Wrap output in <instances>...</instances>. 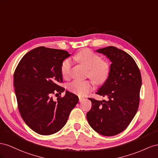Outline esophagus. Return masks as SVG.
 Instances as JSON below:
<instances>
[{"instance_id": "1", "label": "esophagus", "mask_w": 158, "mask_h": 158, "mask_svg": "<svg viewBox=\"0 0 158 158\" xmlns=\"http://www.w3.org/2000/svg\"><path fill=\"white\" fill-rule=\"evenodd\" d=\"M84 98L83 97H79V102H81V101H83V100H84Z\"/></svg>"}]
</instances>
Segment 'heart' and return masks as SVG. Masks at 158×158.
<instances>
[{"label": "heart", "mask_w": 158, "mask_h": 158, "mask_svg": "<svg viewBox=\"0 0 158 158\" xmlns=\"http://www.w3.org/2000/svg\"><path fill=\"white\" fill-rule=\"evenodd\" d=\"M75 59L88 69V76L97 84H102L109 78L110 72V65L106 60H101L98 54L87 49L79 52ZM72 60L66 58L61 64V73L64 78L70 75ZM67 89L71 93L79 96L86 95L93 89V83L91 81L75 80L67 85Z\"/></svg>", "instance_id": "heart-1"}]
</instances>
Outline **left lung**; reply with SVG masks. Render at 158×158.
I'll list each match as a JSON object with an SVG mask.
<instances>
[{
    "label": "left lung",
    "instance_id": "1",
    "mask_svg": "<svg viewBox=\"0 0 158 158\" xmlns=\"http://www.w3.org/2000/svg\"><path fill=\"white\" fill-rule=\"evenodd\" d=\"M112 62L109 78L96 94L108 100L89 98L92 107L87 121L97 133L105 136L118 134L127 128L136 115L139 101L142 77L128 53L114 46L97 49Z\"/></svg>",
    "mask_w": 158,
    "mask_h": 158
}]
</instances>
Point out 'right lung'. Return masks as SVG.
<instances>
[{
  "instance_id": "obj_1",
  "label": "right lung",
  "mask_w": 158,
  "mask_h": 158,
  "mask_svg": "<svg viewBox=\"0 0 158 158\" xmlns=\"http://www.w3.org/2000/svg\"><path fill=\"white\" fill-rule=\"evenodd\" d=\"M69 56L62 49L38 47L26 53L15 69L14 86L20 115L39 134L47 136L60 131L79 101L77 96L67 91L57 101L52 98L65 91L60 86V68Z\"/></svg>"
}]
</instances>
